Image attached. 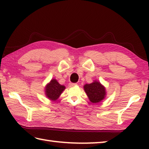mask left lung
<instances>
[{"label": "left lung", "instance_id": "obj_1", "mask_svg": "<svg viewBox=\"0 0 149 149\" xmlns=\"http://www.w3.org/2000/svg\"><path fill=\"white\" fill-rule=\"evenodd\" d=\"M64 85H60L55 79L50 81V84H47L45 88V92L48 98L51 100H56L65 89Z\"/></svg>", "mask_w": 149, "mask_h": 149}]
</instances>
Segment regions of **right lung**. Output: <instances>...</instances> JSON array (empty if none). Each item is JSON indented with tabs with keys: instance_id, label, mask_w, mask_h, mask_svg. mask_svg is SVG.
Returning a JSON list of instances; mask_svg holds the SVG:
<instances>
[{
	"instance_id": "right-lung-1",
	"label": "right lung",
	"mask_w": 149,
	"mask_h": 149,
	"mask_svg": "<svg viewBox=\"0 0 149 149\" xmlns=\"http://www.w3.org/2000/svg\"><path fill=\"white\" fill-rule=\"evenodd\" d=\"M84 90L89 100L93 103L99 102L104 99L106 95L104 87L97 81L84 85Z\"/></svg>"
}]
</instances>
